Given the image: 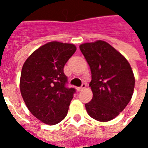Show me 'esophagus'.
<instances>
[{"mask_svg": "<svg viewBox=\"0 0 148 148\" xmlns=\"http://www.w3.org/2000/svg\"><path fill=\"white\" fill-rule=\"evenodd\" d=\"M86 87V84L83 83L82 85V86L79 87V88H77V91H82V90H83Z\"/></svg>", "mask_w": 148, "mask_h": 148, "instance_id": "34e87169", "label": "esophagus"}]
</instances>
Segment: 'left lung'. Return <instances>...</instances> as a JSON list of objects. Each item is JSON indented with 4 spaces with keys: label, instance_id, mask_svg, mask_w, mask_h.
Listing matches in <instances>:
<instances>
[{
    "label": "left lung",
    "instance_id": "left-lung-1",
    "mask_svg": "<svg viewBox=\"0 0 148 148\" xmlns=\"http://www.w3.org/2000/svg\"><path fill=\"white\" fill-rule=\"evenodd\" d=\"M90 66L93 98L85 106L90 116L107 122L125 109L133 94L135 77L129 62L109 43L103 40L79 46Z\"/></svg>",
    "mask_w": 148,
    "mask_h": 148
}]
</instances>
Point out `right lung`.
<instances>
[{"label": "right lung", "instance_id": "right-lung-1", "mask_svg": "<svg viewBox=\"0 0 148 148\" xmlns=\"http://www.w3.org/2000/svg\"><path fill=\"white\" fill-rule=\"evenodd\" d=\"M72 43L52 41L36 50L24 62L20 90L31 113L48 125L61 122L67 114L75 90L66 87L63 67L76 51Z\"/></svg>", "mask_w": 148, "mask_h": 148}]
</instances>
